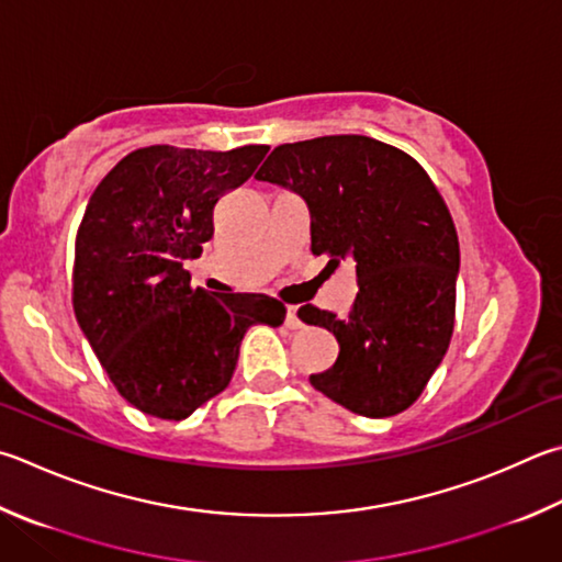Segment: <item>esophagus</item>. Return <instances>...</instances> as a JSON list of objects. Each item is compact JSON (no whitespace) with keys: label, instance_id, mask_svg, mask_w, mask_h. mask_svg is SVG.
<instances>
[{"label":"esophagus","instance_id":"obj_1","mask_svg":"<svg viewBox=\"0 0 562 562\" xmlns=\"http://www.w3.org/2000/svg\"><path fill=\"white\" fill-rule=\"evenodd\" d=\"M284 324H288L290 329H302V326H304V322L300 319V314H297V307H292V304L288 307V316H284Z\"/></svg>","mask_w":562,"mask_h":562}]
</instances>
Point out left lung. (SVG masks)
Returning <instances> with one entry per match:
<instances>
[{"instance_id": "1", "label": "left lung", "mask_w": 562, "mask_h": 562, "mask_svg": "<svg viewBox=\"0 0 562 562\" xmlns=\"http://www.w3.org/2000/svg\"><path fill=\"white\" fill-rule=\"evenodd\" d=\"M255 179L307 201L314 255L356 262L346 319L312 304L297 312L339 341V359L312 385L366 417L407 411L454 329L459 240L432 179L403 149L363 135L274 147Z\"/></svg>"}]
</instances>
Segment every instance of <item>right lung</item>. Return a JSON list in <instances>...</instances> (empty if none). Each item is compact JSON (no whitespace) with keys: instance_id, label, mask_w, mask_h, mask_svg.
Returning a JSON list of instances; mask_svg holds the SVG:
<instances>
[{"instance_id":"add662e5","label":"right lung","mask_w":562,"mask_h":562,"mask_svg":"<svg viewBox=\"0 0 562 562\" xmlns=\"http://www.w3.org/2000/svg\"><path fill=\"white\" fill-rule=\"evenodd\" d=\"M268 145L130 151L90 196L76 236L74 312L112 385L137 411L183 420L226 391L252 324L280 326L268 294L191 288L183 262L213 236V206Z\"/></svg>"}]
</instances>
